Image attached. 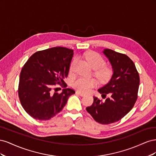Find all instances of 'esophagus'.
Masks as SVG:
<instances>
[{
    "instance_id": "obj_1",
    "label": "esophagus",
    "mask_w": 156,
    "mask_h": 156,
    "mask_svg": "<svg viewBox=\"0 0 156 156\" xmlns=\"http://www.w3.org/2000/svg\"><path fill=\"white\" fill-rule=\"evenodd\" d=\"M76 93L77 94H79V96H85V94H83V93H82V92H79V91H77L76 92Z\"/></svg>"
}]
</instances>
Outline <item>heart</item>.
Wrapping results in <instances>:
<instances>
[{"label": "heart", "instance_id": "b5f03b06", "mask_svg": "<svg viewBox=\"0 0 156 156\" xmlns=\"http://www.w3.org/2000/svg\"><path fill=\"white\" fill-rule=\"evenodd\" d=\"M85 57L91 66L95 69V75L100 81H105L111 75V69L107 66H105V60L96 52H89L85 55ZM76 59H74L69 67L70 72L74 69V65ZM97 85V81L94 79H87L79 77L73 83V86L77 90L84 93L90 92L91 90Z\"/></svg>", "mask_w": 156, "mask_h": 156}]
</instances>
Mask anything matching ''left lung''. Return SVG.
I'll return each mask as SVG.
<instances>
[{"label": "left lung", "instance_id": "8db88e82", "mask_svg": "<svg viewBox=\"0 0 156 156\" xmlns=\"http://www.w3.org/2000/svg\"><path fill=\"white\" fill-rule=\"evenodd\" d=\"M112 66L113 73L108 82L98 89L105 101L94 97L87 112L98 123L109 124L121 120L133 107L137 100L140 78L134 62L127 55L109 49L103 51Z\"/></svg>", "mask_w": 156, "mask_h": 156}]
</instances>
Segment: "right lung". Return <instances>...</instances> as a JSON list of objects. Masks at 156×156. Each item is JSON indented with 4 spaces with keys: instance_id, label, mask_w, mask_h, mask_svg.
<instances>
[{
    "instance_id": "add662e5",
    "label": "right lung",
    "mask_w": 156,
    "mask_h": 156,
    "mask_svg": "<svg viewBox=\"0 0 156 156\" xmlns=\"http://www.w3.org/2000/svg\"><path fill=\"white\" fill-rule=\"evenodd\" d=\"M73 51L62 47L37 51L23 66L20 77L18 95L22 107L33 119H51L62 110L69 97L75 93L64 88L61 93L54 88H64Z\"/></svg>"
}]
</instances>
